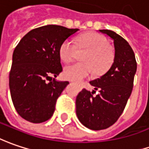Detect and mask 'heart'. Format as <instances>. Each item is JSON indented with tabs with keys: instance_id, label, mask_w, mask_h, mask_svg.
<instances>
[{
	"instance_id": "obj_1",
	"label": "heart",
	"mask_w": 149,
	"mask_h": 149,
	"mask_svg": "<svg viewBox=\"0 0 149 149\" xmlns=\"http://www.w3.org/2000/svg\"><path fill=\"white\" fill-rule=\"evenodd\" d=\"M86 51L81 56L82 62L67 66L63 76L70 81H81L94 72L105 73L114 61V50L107 44L106 37L96 32H87L76 38V44L70 39L63 41L59 47V55L63 62L72 61L77 52Z\"/></svg>"
}]
</instances>
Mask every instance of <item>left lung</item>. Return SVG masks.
Returning a JSON list of instances; mask_svg holds the SVG:
<instances>
[{
    "mask_svg": "<svg viewBox=\"0 0 149 149\" xmlns=\"http://www.w3.org/2000/svg\"><path fill=\"white\" fill-rule=\"evenodd\" d=\"M99 31L113 40L114 61L105 74L90 81L95 91L84 88L76 99L78 119L92 130L106 129L119 118L132 93L137 70L135 55L128 42L111 30ZM97 91L99 93L95 95Z\"/></svg>",
    "mask_w": 149,
    "mask_h": 149,
    "instance_id": "1",
    "label": "left lung"
}]
</instances>
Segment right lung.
Masks as SVG:
<instances>
[{
	"label": "right lung",
	"instance_id": "1",
	"mask_svg": "<svg viewBox=\"0 0 149 149\" xmlns=\"http://www.w3.org/2000/svg\"><path fill=\"white\" fill-rule=\"evenodd\" d=\"M77 31L47 25L30 31L17 44L9 86L13 105L25 120L40 123L53 115L56 100L69 83L52 78L62 71L59 47Z\"/></svg>",
	"mask_w": 149,
	"mask_h": 149
}]
</instances>
